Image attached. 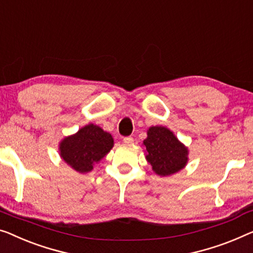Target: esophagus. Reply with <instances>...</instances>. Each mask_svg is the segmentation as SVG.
I'll list each match as a JSON object with an SVG mask.
<instances>
[{
	"label": "esophagus",
	"mask_w": 253,
	"mask_h": 253,
	"mask_svg": "<svg viewBox=\"0 0 253 253\" xmlns=\"http://www.w3.org/2000/svg\"><path fill=\"white\" fill-rule=\"evenodd\" d=\"M123 141H124V143H126V144H133L134 138L130 136H126V137H124Z\"/></svg>",
	"instance_id": "esophagus-1"
}]
</instances>
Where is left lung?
<instances>
[{
	"label": "left lung",
	"mask_w": 253,
	"mask_h": 253,
	"mask_svg": "<svg viewBox=\"0 0 253 253\" xmlns=\"http://www.w3.org/2000/svg\"><path fill=\"white\" fill-rule=\"evenodd\" d=\"M143 145L146 150V160L157 175H172L187 164V148L164 126L150 127Z\"/></svg>",
	"instance_id": "1"
}]
</instances>
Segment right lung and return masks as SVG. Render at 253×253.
<instances>
[{"label": "right lung", "instance_id": "obj_1", "mask_svg": "<svg viewBox=\"0 0 253 253\" xmlns=\"http://www.w3.org/2000/svg\"><path fill=\"white\" fill-rule=\"evenodd\" d=\"M114 146L111 134L102 128L89 124L81 128L76 134L63 138L60 143V156L71 168L82 174L93 169L107 156Z\"/></svg>", "mask_w": 253, "mask_h": 253}]
</instances>
